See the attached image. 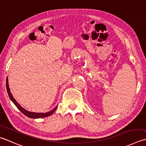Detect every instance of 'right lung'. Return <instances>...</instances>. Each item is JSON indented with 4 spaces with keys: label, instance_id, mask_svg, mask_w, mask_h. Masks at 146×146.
<instances>
[{
    "label": "right lung",
    "instance_id": "1",
    "mask_svg": "<svg viewBox=\"0 0 146 146\" xmlns=\"http://www.w3.org/2000/svg\"><path fill=\"white\" fill-rule=\"evenodd\" d=\"M6 88H7V91L9 96L10 100L14 103V104L16 106L17 108H18L24 115H26V117H28L29 118H43V117H48V116L51 115L55 111V110L56 109V107H57V106H56L54 109L52 110H51L49 112L45 113H35V112L29 111L28 110H26L24 109L23 107L16 102V100L13 98V95H12V94L11 93L9 86L7 77V79H6Z\"/></svg>",
    "mask_w": 146,
    "mask_h": 146
}]
</instances>
